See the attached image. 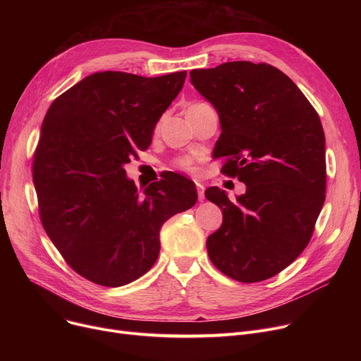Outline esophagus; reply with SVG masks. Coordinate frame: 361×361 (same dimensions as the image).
I'll list each match as a JSON object with an SVG mask.
<instances>
[{"label":"esophagus","instance_id":"34e87169","mask_svg":"<svg viewBox=\"0 0 361 361\" xmlns=\"http://www.w3.org/2000/svg\"><path fill=\"white\" fill-rule=\"evenodd\" d=\"M196 190H197L199 200H203L204 199V187L200 183H196Z\"/></svg>","mask_w":361,"mask_h":361}]
</instances>
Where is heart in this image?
<instances>
[{
    "label": "heart",
    "instance_id": "heart-1",
    "mask_svg": "<svg viewBox=\"0 0 361 361\" xmlns=\"http://www.w3.org/2000/svg\"><path fill=\"white\" fill-rule=\"evenodd\" d=\"M203 102H196V104H192L190 106L187 108V111H193V109H197V108H202ZM173 165L181 171H185V173H192V171L195 169V161L190 158V157H178L173 161Z\"/></svg>",
    "mask_w": 361,
    "mask_h": 361
}]
</instances>
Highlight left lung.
I'll use <instances>...</instances> for the list:
<instances>
[{
  "mask_svg": "<svg viewBox=\"0 0 361 361\" xmlns=\"http://www.w3.org/2000/svg\"><path fill=\"white\" fill-rule=\"evenodd\" d=\"M190 82L219 114L214 158L247 190L231 202L204 192L222 211L207 237L211 262L240 282L275 276L307 247L325 202V133L297 85L276 67L230 61L190 71Z\"/></svg>",
  "mask_w": 361,
  "mask_h": 361,
  "instance_id": "obj_1",
  "label": "left lung"
}]
</instances>
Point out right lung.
<instances>
[{"label": "right lung", "mask_w": 361, "mask_h": 361, "mask_svg": "<svg viewBox=\"0 0 361 361\" xmlns=\"http://www.w3.org/2000/svg\"><path fill=\"white\" fill-rule=\"evenodd\" d=\"M185 75L94 73L44 118L32 166L39 218L68 267L93 283L121 287L145 275L158 259L162 224L197 200L193 183L171 171L140 195L124 169L149 147Z\"/></svg>", "instance_id": "1"}]
</instances>
